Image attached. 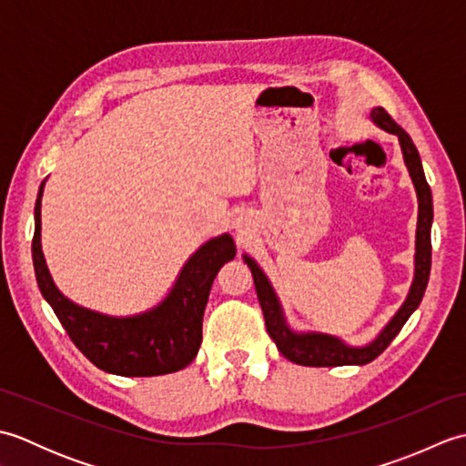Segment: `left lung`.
<instances>
[{
	"label": "left lung",
	"mask_w": 466,
	"mask_h": 466,
	"mask_svg": "<svg viewBox=\"0 0 466 466\" xmlns=\"http://www.w3.org/2000/svg\"><path fill=\"white\" fill-rule=\"evenodd\" d=\"M372 122L380 126L382 130L399 136V142L402 147L404 164L409 167V174L412 177L414 190H417L419 198V224H417V254H414V280L410 286V292L407 300L399 309V312L392 316V320L384 326L382 332L376 339L356 349V346H346L342 340L330 334L320 332H306L299 334L289 329V324L284 320L282 306L279 302V296L272 290V286L266 279L264 272L258 268L248 256H244V262L248 264L252 272L256 294L264 312L266 330H268L270 339L279 346V350L286 356V359L302 364V366H346V364H369L376 356L386 350L394 336L400 332V329L410 319V314L419 309V304L427 290L429 274H431V226H432V194L431 186L427 184V177L422 172L420 156L417 146L412 144L410 136L402 130V127L392 120L389 112L384 107H374L370 112Z\"/></svg>",
	"instance_id": "8db88e82"
}]
</instances>
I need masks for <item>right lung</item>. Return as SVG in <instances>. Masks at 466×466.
Returning a JSON list of instances; mask_svg holds the SVG:
<instances>
[{"mask_svg":"<svg viewBox=\"0 0 466 466\" xmlns=\"http://www.w3.org/2000/svg\"><path fill=\"white\" fill-rule=\"evenodd\" d=\"M42 194L35 200L32 256L37 286L69 339L97 369L120 376H160L190 364L202 342V319L218 270L236 256L232 236L222 234L196 250L170 294L137 316H106L82 309L56 289L42 252Z\"/></svg>","mask_w":466,"mask_h":466,"instance_id":"right-lung-1","label":"right lung"}]
</instances>
